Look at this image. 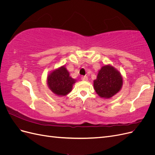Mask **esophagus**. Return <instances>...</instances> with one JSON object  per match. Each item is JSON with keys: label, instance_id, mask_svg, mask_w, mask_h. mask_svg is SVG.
<instances>
[{"label": "esophagus", "instance_id": "1", "mask_svg": "<svg viewBox=\"0 0 155 155\" xmlns=\"http://www.w3.org/2000/svg\"><path fill=\"white\" fill-rule=\"evenodd\" d=\"M81 79H82V81H87L88 80V77L87 76H83L82 78H81Z\"/></svg>", "mask_w": 155, "mask_h": 155}]
</instances>
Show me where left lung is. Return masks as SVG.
<instances>
[{
    "label": "left lung",
    "instance_id": "8db88e82",
    "mask_svg": "<svg viewBox=\"0 0 155 155\" xmlns=\"http://www.w3.org/2000/svg\"><path fill=\"white\" fill-rule=\"evenodd\" d=\"M123 86V77L118 70L111 64L103 66L98 72L94 88L97 95L110 99L120 92Z\"/></svg>",
    "mask_w": 155,
    "mask_h": 155
}]
</instances>
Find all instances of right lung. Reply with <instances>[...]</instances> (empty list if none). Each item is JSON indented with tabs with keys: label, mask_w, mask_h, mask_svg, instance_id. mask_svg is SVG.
Masks as SVG:
<instances>
[{
	"label": "right lung",
	"mask_w": 155,
	"mask_h": 155,
	"mask_svg": "<svg viewBox=\"0 0 155 155\" xmlns=\"http://www.w3.org/2000/svg\"><path fill=\"white\" fill-rule=\"evenodd\" d=\"M47 85L50 90L58 96H65L72 90L76 79L70 76L65 66L53 70L47 76Z\"/></svg>",
	"instance_id": "obj_1"
}]
</instances>
